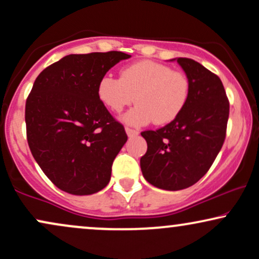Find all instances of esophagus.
I'll return each mask as SVG.
<instances>
[{"mask_svg": "<svg viewBox=\"0 0 259 259\" xmlns=\"http://www.w3.org/2000/svg\"><path fill=\"white\" fill-rule=\"evenodd\" d=\"M125 132L127 134V136H130V138H132V136H136L139 134V130L132 129V127H125Z\"/></svg>", "mask_w": 259, "mask_h": 259, "instance_id": "esophagus-1", "label": "esophagus"}]
</instances>
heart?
<instances>
[{"instance_id": "obj_1", "label": "heart", "mask_w": 259, "mask_h": 259, "mask_svg": "<svg viewBox=\"0 0 259 259\" xmlns=\"http://www.w3.org/2000/svg\"><path fill=\"white\" fill-rule=\"evenodd\" d=\"M191 95L189 76L167 64L139 61L120 70V78L105 74L97 84V96L111 112L120 113L138 103L124 115L130 125H146L153 120L165 125L183 113Z\"/></svg>"}]
</instances>
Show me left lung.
<instances>
[{
    "label": "left lung",
    "mask_w": 259,
    "mask_h": 259,
    "mask_svg": "<svg viewBox=\"0 0 259 259\" xmlns=\"http://www.w3.org/2000/svg\"><path fill=\"white\" fill-rule=\"evenodd\" d=\"M191 82V95L174 121L141 135L147 152L140 159L153 186L177 191L192 186L209 170L227 136L229 100L218 75L190 58H178Z\"/></svg>",
    "instance_id": "obj_1"
}]
</instances>
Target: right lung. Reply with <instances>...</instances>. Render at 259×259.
<instances>
[{"label": "right lung", "mask_w": 259, "mask_h": 259, "mask_svg": "<svg viewBox=\"0 0 259 259\" xmlns=\"http://www.w3.org/2000/svg\"><path fill=\"white\" fill-rule=\"evenodd\" d=\"M130 55H69L38 74L25 103L26 140L35 160L58 189L91 195L109 183L127 135L97 96L105 74Z\"/></svg>", "instance_id": "1"}]
</instances>
